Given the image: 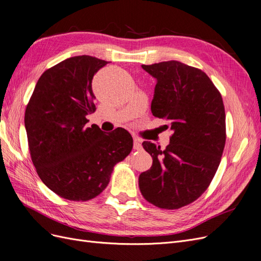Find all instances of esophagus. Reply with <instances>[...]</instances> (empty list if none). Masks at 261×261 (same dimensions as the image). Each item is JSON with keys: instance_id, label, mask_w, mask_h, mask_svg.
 <instances>
[{"instance_id": "34e87169", "label": "esophagus", "mask_w": 261, "mask_h": 261, "mask_svg": "<svg viewBox=\"0 0 261 261\" xmlns=\"http://www.w3.org/2000/svg\"><path fill=\"white\" fill-rule=\"evenodd\" d=\"M133 148L140 150L142 148V142L139 138H134V143H133Z\"/></svg>"}]
</instances>
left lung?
Here are the masks:
<instances>
[{"label": "left lung", "mask_w": 261, "mask_h": 261, "mask_svg": "<svg viewBox=\"0 0 261 261\" xmlns=\"http://www.w3.org/2000/svg\"><path fill=\"white\" fill-rule=\"evenodd\" d=\"M142 68L157 80L152 114L168 121L172 136L165 149L142 143L153 165L140 174V191L156 207L179 209L203 194L219 167L226 138L223 100L195 67L169 61Z\"/></svg>", "instance_id": "8db88e82"}]
</instances>
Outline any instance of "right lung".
Listing matches in <instances>:
<instances>
[{"label": "right lung", "instance_id": "right-lung-1", "mask_svg": "<svg viewBox=\"0 0 261 261\" xmlns=\"http://www.w3.org/2000/svg\"><path fill=\"white\" fill-rule=\"evenodd\" d=\"M108 62L82 55L67 58L42 73L24 113L31 161L40 179L65 199L86 201L108 186L114 166L133 146L122 128L105 134L86 127L95 112L93 75Z\"/></svg>", "mask_w": 261, "mask_h": 261}]
</instances>
